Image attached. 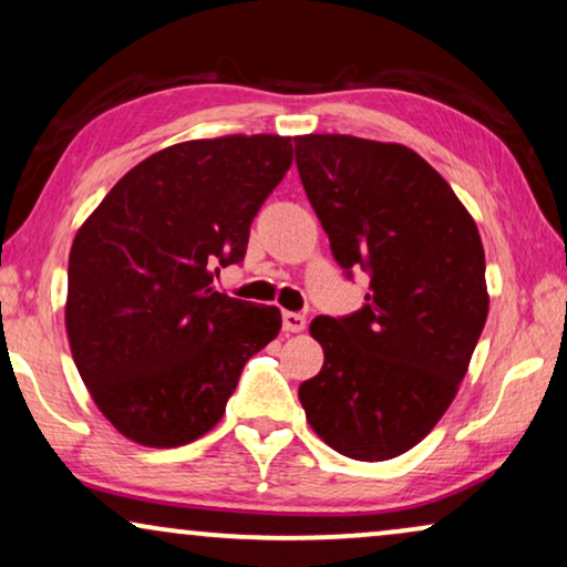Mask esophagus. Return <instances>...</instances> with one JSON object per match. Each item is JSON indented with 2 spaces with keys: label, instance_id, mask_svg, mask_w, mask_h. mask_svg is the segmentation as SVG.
<instances>
[{
  "label": "esophagus",
  "instance_id": "esophagus-1",
  "mask_svg": "<svg viewBox=\"0 0 567 567\" xmlns=\"http://www.w3.org/2000/svg\"><path fill=\"white\" fill-rule=\"evenodd\" d=\"M307 328V317L299 312H284V332H301Z\"/></svg>",
  "mask_w": 567,
  "mask_h": 567
}]
</instances>
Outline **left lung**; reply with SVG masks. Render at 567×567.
<instances>
[{
	"mask_svg": "<svg viewBox=\"0 0 567 567\" xmlns=\"http://www.w3.org/2000/svg\"><path fill=\"white\" fill-rule=\"evenodd\" d=\"M293 142L332 255L371 276L361 312L309 324L324 363L299 402L338 454L394 460L436 429L467 374L491 307L483 239L452 185L405 144Z\"/></svg>",
	"mask_w": 567,
	"mask_h": 567,
	"instance_id": "left-lung-1",
	"label": "left lung"
}]
</instances>
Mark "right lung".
<instances>
[{"mask_svg": "<svg viewBox=\"0 0 567 567\" xmlns=\"http://www.w3.org/2000/svg\"><path fill=\"white\" fill-rule=\"evenodd\" d=\"M291 138L231 134L154 152L76 231L66 336L90 398L142 446L190 444L221 421L281 309L231 299L214 274L245 258L250 224L291 167Z\"/></svg>", "mask_w": 567, "mask_h": 567, "instance_id": "obj_1", "label": "right lung"}]
</instances>
